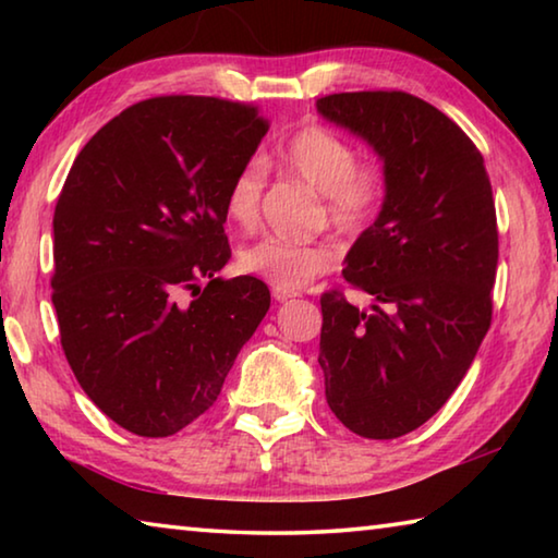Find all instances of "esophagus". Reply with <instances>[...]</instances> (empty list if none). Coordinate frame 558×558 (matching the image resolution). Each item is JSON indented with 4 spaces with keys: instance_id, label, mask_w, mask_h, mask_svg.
Here are the masks:
<instances>
[{
    "instance_id": "obj_1",
    "label": "esophagus",
    "mask_w": 558,
    "mask_h": 558,
    "mask_svg": "<svg viewBox=\"0 0 558 558\" xmlns=\"http://www.w3.org/2000/svg\"><path fill=\"white\" fill-rule=\"evenodd\" d=\"M300 292L298 290H282V288H272V298H276L278 302H286V300H292L298 298Z\"/></svg>"
}]
</instances>
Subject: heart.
I'll list each match as a JSON object with an SVG mask.
<instances>
[{"label":"heart","mask_w":558,"mask_h":558,"mask_svg":"<svg viewBox=\"0 0 558 558\" xmlns=\"http://www.w3.org/2000/svg\"><path fill=\"white\" fill-rule=\"evenodd\" d=\"M282 172L323 194V216L342 233H362L379 219L389 196V169L381 159H356V147L342 132L323 122H305L276 147ZM266 169L245 162L226 186V219L253 231L260 219ZM337 248L329 241L263 239L241 251L239 266L248 276L282 290L302 288L319 272L335 268Z\"/></svg>","instance_id":"obj_1"}]
</instances>
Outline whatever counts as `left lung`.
<instances>
[{"label":"left lung","mask_w":558,"mask_h":558,"mask_svg":"<svg viewBox=\"0 0 558 558\" xmlns=\"http://www.w3.org/2000/svg\"><path fill=\"white\" fill-rule=\"evenodd\" d=\"M317 110L364 137L389 169V196L347 253L349 288L327 290L319 366L332 413L362 438L423 426L458 389L493 323L497 214L475 143L403 90L332 93Z\"/></svg>","instance_id":"1"}]
</instances>
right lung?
Wrapping results in <instances>:
<instances>
[{
  "mask_svg": "<svg viewBox=\"0 0 558 558\" xmlns=\"http://www.w3.org/2000/svg\"><path fill=\"white\" fill-rule=\"evenodd\" d=\"M268 128L251 102L147 98L65 177L51 276L61 347L88 399L135 436H174L209 411L268 313L266 282L216 276L231 258L226 186Z\"/></svg>",
  "mask_w": 558,
  "mask_h": 558,
  "instance_id": "add662e5",
  "label": "right lung"
}]
</instances>
